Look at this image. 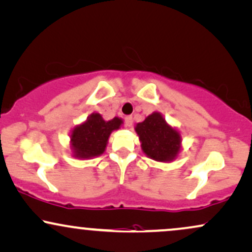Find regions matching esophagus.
I'll return each mask as SVG.
<instances>
[{
  "instance_id": "1",
  "label": "esophagus",
  "mask_w": 252,
  "mask_h": 252,
  "mask_svg": "<svg viewBox=\"0 0 252 252\" xmlns=\"http://www.w3.org/2000/svg\"><path fill=\"white\" fill-rule=\"evenodd\" d=\"M124 122H126V126H131L132 122H134V120H132V116H126V118H124Z\"/></svg>"
}]
</instances>
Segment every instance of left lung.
Wrapping results in <instances>:
<instances>
[{
  "label": "left lung",
  "mask_w": 252,
  "mask_h": 252,
  "mask_svg": "<svg viewBox=\"0 0 252 252\" xmlns=\"http://www.w3.org/2000/svg\"><path fill=\"white\" fill-rule=\"evenodd\" d=\"M143 153L159 162H169L181 150V135L171 128L159 113H154L136 126Z\"/></svg>",
  "instance_id": "1"
}]
</instances>
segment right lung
<instances>
[{
  "instance_id": "add662e5",
  "label": "right lung",
  "mask_w": 252,
  "mask_h": 252,
  "mask_svg": "<svg viewBox=\"0 0 252 252\" xmlns=\"http://www.w3.org/2000/svg\"><path fill=\"white\" fill-rule=\"evenodd\" d=\"M122 120L118 117L104 121L99 114H93L81 126L72 130L71 147L74 155L80 158H90L104 153L111 131L120 128Z\"/></svg>"
}]
</instances>
